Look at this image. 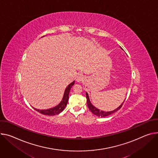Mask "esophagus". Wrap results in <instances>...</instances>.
Instances as JSON below:
<instances>
[{
  "label": "esophagus",
  "instance_id": "esophagus-1",
  "mask_svg": "<svg viewBox=\"0 0 158 158\" xmlns=\"http://www.w3.org/2000/svg\"><path fill=\"white\" fill-rule=\"evenodd\" d=\"M83 79H84V76L81 74H79L76 77V80L77 82H81L83 81Z\"/></svg>",
  "mask_w": 158,
  "mask_h": 158
}]
</instances>
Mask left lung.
Here are the masks:
<instances>
[{
  "mask_svg": "<svg viewBox=\"0 0 158 158\" xmlns=\"http://www.w3.org/2000/svg\"><path fill=\"white\" fill-rule=\"evenodd\" d=\"M85 94H86V99H87V104H88V106L89 109V110L93 113L95 115L98 116V117H106V116H108L110 115V114L114 113L115 111H117V110H118L119 109H120L123 104V103L119 106L118 107L116 110H114L113 111H101L99 110V109L96 108V107H94L90 102V100H89V96H88V94L87 93H85Z\"/></svg>",
  "mask_w": 158,
  "mask_h": 158,
  "instance_id": "8db88e82",
  "label": "left lung"
}]
</instances>
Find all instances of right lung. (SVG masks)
<instances>
[{
  "label": "right lung",
  "mask_w": 158,
  "mask_h": 158,
  "mask_svg": "<svg viewBox=\"0 0 158 158\" xmlns=\"http://www.w3.org/2000/svg\"><path fill=\"white\" fill-rule=\"evenodd\" d=\"M74 82L73 81V82H71L69 85H68V86L66 88L65 92H64V94L63 96V99L62 100V102L55 107L48 109V110H37L36 108H34L35 110H36L37 111L40 112V113L43 114H45V115H50V116H53L55 115V114H58L60 113H61L64 108H65L67 102H68V100H69V92L70 90L72 88V86L74 84Z\"/></svg>",
  "instance_id": "obj_1"
}]
</instances>
